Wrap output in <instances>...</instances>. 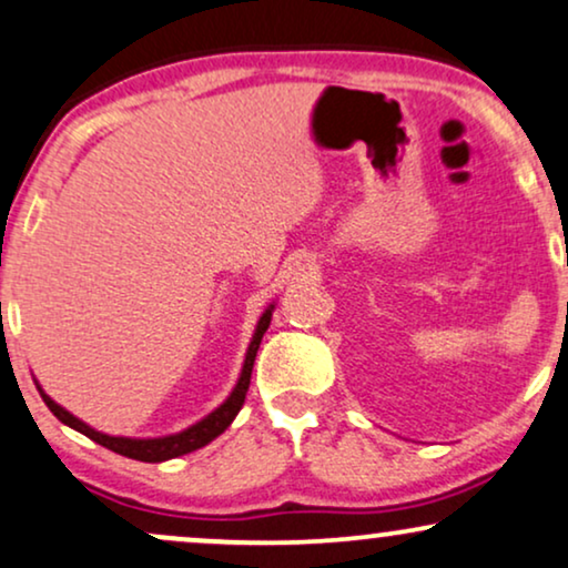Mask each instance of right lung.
Masks as SVG:
<instances>
[{
    "instance_id": "right-lung-1",
    "label": "right lung",
    "mask_w": 568,
    "mask_h": 568,
    "mask_svg": "<svg viewBox=\"0 0 568 568\" xmlns=\"http://www.w3.org/2000/svg\"><path fill=\"white\" fill-rule=\"evenodd\" d=\"M273 307L276 305H268L263 311V316L257 318V326H255V334H252L250 339V347L247 353H244V363H242V374L240 379H236L234 389H231V395L223 400L219 408L210 410L205 418H200L197 424L186 426L184 432H176V434H165V437H113V434H104V432H97L91 429L87 422H81V418H75L73 413L62 408L52 400V397L47 395L44 389H41V384L37 382V389L41 395V400L47 403V408L54 413V416L60 418L62 424L70 426V429L87 434L89 439H94L97 445L108 447V450H113L118 455H125V458H134V460H144V464H163V460H171V458H179V455H186L192 450H200V447H205L207 443H213L219 434H223L231 426V422L236 418V413L242 410L244 405V395H247V387H250V376H252V366H255V355H257V347H261V339L265 334V328L271 326V316H273Z\"/></svg>"
}]
</instances>
